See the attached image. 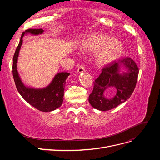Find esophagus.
I'll return each instance as SVG.
<instances>
[{"label":"esophagus","instance_id":"esophagus-1","mask_svg":"<svg viewBox=\"0 0 160 160\" xmlns=\"http://www.w3.org/2000/svg\"><path fill=\"white\" fill-rule=\"evenodd\" d=\"M85 67L84 66H80L79 68H78V69L77 70V72H78V73H81V72H85Z\"/></svg>","mask_w":160,"mask_h":160}]
</instances>
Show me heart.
I'll return each instance as SVG.
<instances>
[{"label":"heart","mask_w":160,"mask_h":160,"mask_svg":"<svg viewBox=\"0 0 160 160\" xmlns=\"http://www.w3.org/2000/svg\"><path fill=\"white\" fill-rule=\"evenodd\" d=\"M80 49L84 52H96L95 63L105 67L117 61L122 55L123 45L118 38H110L102 34H93L82 42Z\"/></svg>","instance_id":"obj_1"}]
</instances>
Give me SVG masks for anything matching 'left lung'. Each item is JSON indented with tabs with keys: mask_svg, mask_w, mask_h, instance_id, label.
Masks as SVG:
<instances>
[{
	"mask_svg": "<svg viewBox=\"0 0 160 160\" xmlns=\"http://www.w3.org/2000/svg\"><path fill=\"white\" fill-rule=\"evenodd\" d=\"M122 67L125 69L123 72ZM138 73V67L130 57H124L105 66L94 82L93 91L89 97L91 105L105 111L124 103L133 93Z\"/></svg>",
	"mask_w": 160,
	"mask_h": 160,
	"instance_id": "left-lung-1",
	"label": "left lung"
}]
</instances>
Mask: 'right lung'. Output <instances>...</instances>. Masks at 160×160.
Wrapping results in <instances>:
<instances>
[{
	"label": "right lung",
	"mask_w": 160,
	"mask_h": 160,
	"mask_svg": "<svg viewBox=\"0 0 160 160\" xmlns=\"http://www.w3.org/2000/svg\"><path fill=\"white\" fill-rule=\"evenodd\" d=\"M43 32L44 31L42 28L28 29L22 32L20 42L13 57L12 75L17 89L22 98L37 109L43 112H50L60 108L63 102L65 81L70 74L67 72H58L53 77L49 85L45 88H34L23 83L17 71V65L24 35L27 34L38 35Z\"/></svg>",
	"instance_id": "right-lung-1"
}]
</instances>
